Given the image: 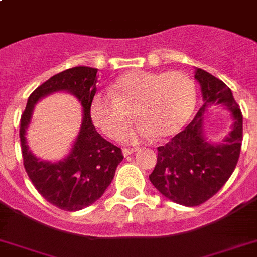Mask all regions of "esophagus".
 <instances>
[{
  "instance_id": "34e87169",
  "label": "esophagus",
  "mask_w": 257,
  "mask_h": 257,
  "mask_svg": "<svg viewBox=\"0 0 257 257\" xmlns=\"http://www.w3.org/2000/svg\"><path fill=\"white\" fill-rule=\"evenodd\" d=\"M136 149H128V147H125V149H122V155L124 156H128V155H131V154H133V153H136Z\"/></svg>"
}]
</instances>
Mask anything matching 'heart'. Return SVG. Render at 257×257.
<instances>
[{"mask_svg":"<svg viewBox=\"0 0 257 257\" xmlns=\"http://www.w3.org/2000/svg\"><path fill=\"white\" fill-rule=\"evenodd\" d=\"M108 90L110 94L91 98L90 120L106 137L119 138L131 122L132 112L138 124L122 136L128 142L175 136L189 121L196 104L195 82L181 71H129Z\"/></svg>","mask_w":257,"mask_h":257,"instance_id":"b5f03b06","label":"heart"}]
</instances>
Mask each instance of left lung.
Returning <instances> with one entry per match:
<instances>
[{
	"label": "left lung",
	"instance_id": "obj_1",
	"mask_svg": "<svg viewBox=\"0 0 257 257\" xmlns=\"http://www.w3.org/2000/svg\"><path fill=\"white\" fill-rule=\"evenodd\" d=\"M203 106L193 121L168 144L158 147L151 184L171 199L186 207L199 206L215 195L229 180L239 159L243 117L231 90L220 79L196 68ZM224 104L232 112L233 129L222 143L211 144L202 133V116L211 104Z\"/></svg>",
	"mask_w": 257,
	"mask_h": 257
}]
</instances>
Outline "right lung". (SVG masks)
Returning a JSON list of instances; mask_svg holds the SVG:
<instances>
[{"label":"right lung","instance_id":"add662e5","mask_svg":"<svg viewBox=\"0 0 257 257\" xmlns=\"http://www.w3.org/2000/svg\"><path fill=\"white\" fill-rule=\"evenodd\" d=\"M97 68L80 66L57 73L35 89L21 117L19 137L27 175L41 196L63 211H80L99 199L124 158L120 147L104 140L90 120L89 104L97 91ZM55 91L75 95L84 108V115L70 155L61 162L50 163L37 160L30 153L25 131L34 104Z\"/></svg>","mask_w":257,"mask_h":257}]
</instances>
